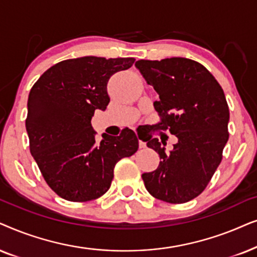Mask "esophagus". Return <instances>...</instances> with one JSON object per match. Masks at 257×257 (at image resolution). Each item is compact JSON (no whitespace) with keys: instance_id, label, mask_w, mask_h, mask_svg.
<instances>
[{"instance_id":"esophagus-1","label":"esophagus","mask_w":257,"mask_h":257,"mask_svg":"<svg viewBox=\"0 0 257 257\" xmlns=\"http://www.w3.org/2000/svg\"><path fill=\"white\" fill-rule=\"evenodd\" d=\"M139 147H140V148H141V149H145L146 147H147L146 142H143L142 140H140V141H139Z\"/></svg>"}]
</instances>
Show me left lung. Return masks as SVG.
Segmentation results:
<instances>
[{"mask_svg": "<svg viewBox=\"0 0 257 257\" xmlns=\"http://www.w3.org/2000/svg\"><path fill=\"white\" fill-rule=\"evenodd\" d=\"M135 66L159 94L154 107L161 122L155 128L169 129L177 138L169 153L159 139L148 140L147 146L161 161L156 170L142 174L143 182L161 201L188 202L209 183L228 141L229 108L223 89L202 64L184 57L140 60Z\"/></svg>", "mask_w": 257, "mask_h": 257, "instance_id": "1", "label": "left lung"}]
</instances>
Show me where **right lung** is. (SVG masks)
<instances>
[{
  "instance_id": "add662e5",
  "label": "right lung",
  "mask_w": 257,
  "mask_h": 257,
  "mask_svg": "<svg viewBox=\"0 0 257 257\" xmlns=\"http://www.w3.org/2000/svg\"><path fill=\"white\" fill-rule=\"evenodd\" d=\"M133 57L84 56L56 63L44 71L28 97L26 128L30 153L51 189L64 200L87 202L107 193L115 164L139 149L132 129L119 136L102 135L91 118L110 101L111 75L129 69Z\"/></svg>"
}]
</instances>
